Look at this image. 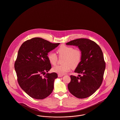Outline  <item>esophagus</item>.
I'll use <instances>...</instances> for the list:
<instances>
[{
    "instance_id": "obj_1",
    "label": "esophagus",
    "mask_w": 120,
    "mask_h": 120,
    "mask_svg": "<svg viewBox=\"0 0 120 120\" xmlns=\"http://www.w3.org/2000/svg\"><path fill=\"white\" fill-rule=\"evenodd\" d=\"M58 77H62V76H63V75H60V74H59V75H58Z\"/></svg>"
}]
</instances>
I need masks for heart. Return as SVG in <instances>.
<instances>
[{"mask_svg": "<svg viewBox=\"0 0 120 120\" xmlns=\"http://www.w3.org/2000/svg\"><path fill=\"white\" fill-rule=\"evenodd\" d=\"M57 53L59 56L64 58L61 65H58L52 68L54 72L63 75L68 72L71 68L76 67L80 64L82 58V52L79 49H74L71 46L65 45H61L57 49ZM49 62L55 65L58 60L56 54L53 52H50L48 55Z\"/></svg>", "mask_w": 120, "mask_h": 120, "instance_id": "heart-1", "label": "heart"}]
</instances>
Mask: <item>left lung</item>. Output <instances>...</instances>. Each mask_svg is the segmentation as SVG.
Segmentation results:
<instances>
[{"instance_id": "1", "label": "left lung", "mask_w": 120, "mask_h": 120, "mask_svg": "<svg viewBox=\"0 0 120 120\" xmlns=\"http://www.w3.org/2000/svg\"><path fill=\"white\" fill-rule=\"evenodd\" d=\"M66 45L78 46L82 52L81 61L75 71L80 75L77 77L71 75L68 90L77 98H87L102 84L105 68L102 51L96 42L87 39L74 40Z\"/></svg>"}]
</instances>
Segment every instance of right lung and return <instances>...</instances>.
<instances>
[{"mask_svg": "<svg viewBox=\"0 0 120 120\" xmlns=\"http://www.w3.org/2000/svg\"><path fill=\"white\" fill-rule=\"evenodd\" d=\"M59 44L36 37L26 40L19 48L15 63L17 80L20 87L32 98L43 99L52 92L57 74L42 75L51 68L48 53Z\"/></svg>", "mask_w": 120, "mask_h": 120, "instance_id": "add662e5", "label": "right lung"}]
</instances>
